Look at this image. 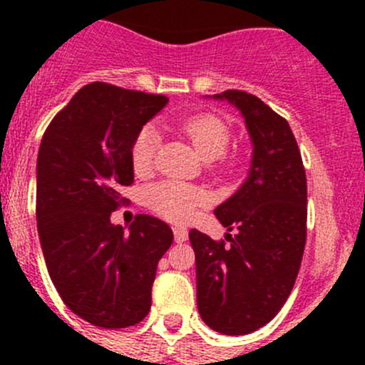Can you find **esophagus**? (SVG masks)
<instances>
[{"label": "esophagus", "instance_id": "esophagus-1", "mask_svg": "<svg viewBox=\"0 0 365 365\" xmlns=\"http://www.w3.org/2000/svg\"><path fill=\"white\" fill-rule=\"evenodd\" d=\"M173 235H175V242L176 244H183V242L189 238V231L185 230V227H173Z\"/></svg>", "mask_w": 365, "mask_h": 365}]
</instances>
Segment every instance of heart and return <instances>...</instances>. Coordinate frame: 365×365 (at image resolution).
<instances>
[{
	"mask_svg": "<svg viewBox=\"0 0 365 365\" xmlns=\"http://www.w3.org/2000/svg\"><path fill=\"white\" fill-rule=\"evenodd\" d=\"M180 130L192 143L201 159L215 160L224 153L231 139V130L222 118L215 114H197L180 123ZM159 146V132L153 125H146L132 145L130 159L135 173L152 169ZM146 200L155 212L175 222H185L206 205V196L200 189L178 182H160L146 190Z\"/></svg>",
	"mask_w": 365,
	"mask_h": 365,
	"instance_id": "1",
	"label": "heart"
}]
</instances>
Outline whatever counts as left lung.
<instances>
[{"mask_svg":"<svg viewBox=\"0 0 365 365\" xmlns=\"http://www.w3.org/2000/svg\"><path fill=\"white\" fill-rule=\"evenodd\" d=\"M240 111L252 143L245 182L215 208L231 237L215 242L190 230L196 252L201 319L224 336H245L267 325L295 286L305 247L307 180L289 123L247 91L213 95Z\"/></svg>","mask_w":365,"mask_h":365,"instance_id":"1","label":"left lung"}]
</instances>
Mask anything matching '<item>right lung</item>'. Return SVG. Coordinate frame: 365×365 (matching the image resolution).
Masks as SVG:
<instances>
[{"instance_id": "1", "label": "right lung", "mask_w": 365, "mask_h": 365, "mask_svg": "<svg viewBox=\"0 0 365 365\" xmlns=\"http://www.w3.org/2000/svg\"><path fill=\"white\" fill-rule=\"evenodd\" d=\"M165 104L164 95L86 84L40 143L36 226L47 270L70 311L102 329L146 318L157 264L173 244L157 217L138 215L128 231L111 222L127 201L121 187L134 182V139Z\"/></svg>"}]
</instances>
